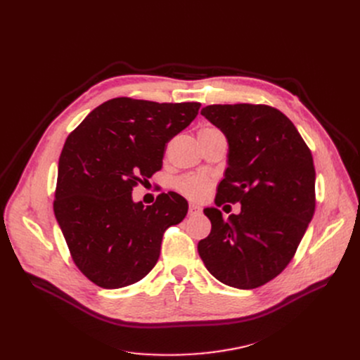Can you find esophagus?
I'll list each match as a JSON object with an SVG mask.
<instances>
[{"mask_svg":"<svg viewBox=\"0 0 360 360\" xmlns=\"http://www.w3.org/2000/svg\"><path fill=\"white\" fill-rule=\"evenodd\" d=\"M188 213H190L191 216L198 214V213H201V207L195 202H190V207H188Z\"/></svg>","mask_w":360,"mask_h":360,"instance_id":"esophagus-1","label":"esophagus"}]
</instances>
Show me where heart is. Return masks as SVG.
I'll list each match as a JSON object with an SVG mask.
<instances>
[{
  "instance_id": "heart-1",
  "label": "heart",
  "mask_w": 360,
  "mask_h": 360,
  "mask_svg": "<svg viewBox=\"0 0 360 360\" xmlns=\"http://www.w3.org/2000/svg\"><path fill=\"white\" fill-rule=\"evenodd\" d=\"M219 129L210 125H205L200 129V132H217ZM213 185V181L209 176L197 175V174H186L179 176L175 181L176 191L182 195L191 198V200H202L207 194H209L210 188Z\"/></svg>"
}]
</instances>
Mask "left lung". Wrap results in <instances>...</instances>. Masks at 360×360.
Here are the masks:
<instances>
[{
    "mask_svg": "<svg viewBox=\"0 0 360 360\" xmlns=\"http://www.w3.org/2000/svg\"><path fill=\"white\" fill-rule=\"evenodd\" d=\"M201 113L229 143L214 202H240V213L224 220L214 207L205 209L212 232L198 242V254L224 285L255 289L288 267L312 220V153L293 122L273 106L210 105Z\"/></svg>",
    "mask_w": 360,
    "mask_h": 360,
    "instance_id": "8db88e82",
    "label": "left lung"
}]
</instances>
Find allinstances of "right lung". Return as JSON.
I'll list each match as a JSON object with an SVG mask.
<instances>
[{
	"mask_svg": "<svg viewBox=\"0 0 360 360\" xmlns=\"http://www.w3.org/2000/svg\"><path fill=\"white\" fill-rule=\"evenodd\" d=\"M201 103L110 99L67 137L58 163L53 213L71 258L94 285L120 289L156 266L165 231L188 202L162 193L144 207L132 188L162 169L166 144L197 117Z\"/></svg>",
	"mask_w": 360,
	"mask_h": 360,
	"instance_id": "right-lung-1",
	"label": "right lung"
}]
</instances>
